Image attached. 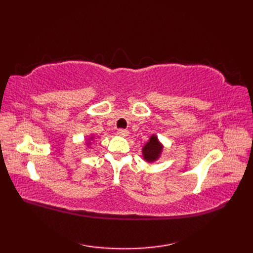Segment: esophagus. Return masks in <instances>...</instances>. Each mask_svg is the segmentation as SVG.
I'll return each instance as SVG.
<instances>
[{"mask_svg": "<svg viewBox=\"0 0 253 253\" xmlns=\"http://www.w3.org/2000/svg\"><path fill=\"white\" fill-rule=\"evenodd\" d=\"M128 133H129V131L126 130V129H118V130H117V135H118V136H122V137L128 136Z\"/></svg>", "mask_w": 253, "mask_h": 253, "instance_id": "1", "label": "esophagus"}]
</instances>
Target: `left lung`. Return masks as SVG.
<instances>
[{
	"mask_svg": "<svg viewBox=\"0 0 253 253\" xmlns=\"http://www.w3.org/2000/svg\"><path fill=\"white\" fill-rule=\"evenodd\" d=\"M162 150L163 144L159 141L157 136L152 135L151 138L149 139V141L144 144L142 148L143 159L149 163L154 162V161H157L160 158L161 153H162Z\"/></svg>",
	"mask_w": 253,
	"mask_h": 253,
	"instance_id": "obj_1",
	"label": "left lung"
}]
</instances>
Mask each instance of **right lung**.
I'll return each mask as SVG.
<instances>
[{
    "mask_svg": "<svg viewBox=\"0 0 253 253\" xmlns=\"http://www.w3.org/2000/svg\"><path fill=\"white\" fill-rule=\"evenodd\" d=\"M92 138H93V137H91V138H90V139H92Z\"/></svg>",
    "mask_w": 253,
    "mask_h": 253,
    "instance_id": "right-lung-1",
    "label": "right lung"
}]
</instances>
